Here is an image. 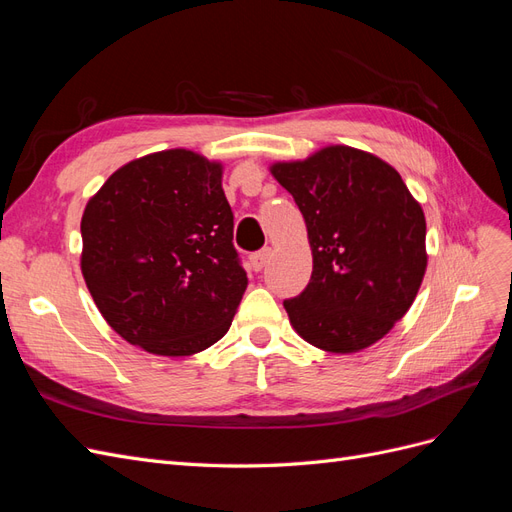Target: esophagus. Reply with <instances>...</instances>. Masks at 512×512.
Here are the masks:
<instances>
[{
    "label": "esophagus",
    "mask_w": 512,
    "mask_h": 512,
    "mask_svg": "<svg viewBox=\"0 0 512 512\" xmlns=\"http://www.w3.org/2000/svg\"><path fill=\"white\" fill-rule=\"evenodd\" d=\"M269 258H271V247H262V250H258L250 256V265L254 267V271H260L267 265Z\"/></svg>",
    "instance_id": "34e87169"
}]
</instances>
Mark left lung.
I'll use <instances>...</instances> for the list:
<instances>
[{"instance_id":"obj_1","label":"left lung","mask_w":512,"mask_h":512,"mask_svg":"<svg viewBox=\"0 0 512 512\" xmlns=\"http://www.w3.org/2000/svg\"><path fill=\"white\" fill-rule=\"evenodd\" d=\"M271 173L303 213L314 256L312 280L284 301L294 331L337 354L376 344L423 282L421 205L393 166L344 145L273 164Z\"/></svg>"}]
</instances>
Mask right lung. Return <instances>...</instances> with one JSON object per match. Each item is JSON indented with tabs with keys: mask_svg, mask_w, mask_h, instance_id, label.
I'll return each instance as SVG.
<instances>
[{
	"mask_svg": "<svg viewBox=\"0 0 512 512\" xmlns=\"http://www.w3.org/2000/svg\"><path fill=\"white\" fill-rule=\"evenodd\" d=\"M232 220L222 166L194 151L151 153L108 177L83 213L81 269L113 331L162 356L222 339L247 288Z\"/></svg>",
	"mask_w": 512,
	"mask_h": 512,
	"instance_id": "obj_1",
	"label": "right lung"
}]
</instances>
